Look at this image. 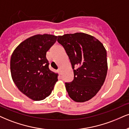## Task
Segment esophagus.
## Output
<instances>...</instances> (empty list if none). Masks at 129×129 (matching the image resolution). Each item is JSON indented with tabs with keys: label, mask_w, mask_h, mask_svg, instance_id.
Wrapping results in <instances>:
<instances>
[{
	"label": "esophagus",
	"mask_w": 129,
	"mask_h": 129,
	"mask_svg": "<svg viewBox=\"0 0 129 129\" xmlns=\"http://www.w3.org/2000/svg\"><path fill=\"white\" fill-rule=\"evenodd\" d=\"M58 74H59V75H61V69H58Z\"/></svg>",
	"instance_id": "obj_1"
}]
</instances>
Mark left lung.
I'll return each instance as SVG.
<instances>
[{"mask_svg": "<svg viewBox=\"0 0 129 129\" xmlns=\"http://www.w3.org/2000/svg\"><path fill=\"white\" fill-rule=\"evenodd\" d=\"M74 69V79L66 82L68 94L73 101L84 102L93 98L105 80L108 63L105 48L94 36L84 33L58 36Z\"/></svg>", "mask_w": 129, "mask_h": 129, "instance_id": "8db88e82", "label": "left lung"}]
</instances>
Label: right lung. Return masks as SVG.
I'll list each match as a JSON object with an SVG mask.
<instances>
[{
    "label": "right lung",
    "mask_w": 129,
    "mask_h": 129,
    "mask_svg": "<svg viewBox=\"0 0 129 129\" xmlns=\"http://www.w3.org/2000/svg\"><path fill=\"white\" fill-rule=\"evenodd\" d=\"M52 35H36L21 42L11 57L12 80L19 90L33 101L49 96L58 79V74L49 69L47 52L56 42Z\"/></svg>",
    "instance_id": "add662e5"
}]
</instances>
